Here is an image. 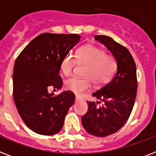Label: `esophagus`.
I'll use <instances>...</instances> for the list:
<instances>
[{
    "mask_svg": "<svg viewBox=\"0 0 156 156\" xmlns=\"http://www.w3.org/2000/svg\"><path fill=\"white\" fill-rule=\"evenodd\" d=\"M79 100H82V99H81L79 96H78V95H76V96H75V101H79Z\"/></svg>",
    "mask_w": 156,
    "mask_h": 156,
    "instance_id": "1",
    "label": "esophagus"
}]
</instances>
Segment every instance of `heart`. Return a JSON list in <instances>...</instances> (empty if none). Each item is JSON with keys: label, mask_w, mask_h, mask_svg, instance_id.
I'll return each instance as SVG.
<instances>
[{"label": "heart", "mask_w": 156, "mask_h": 156, "mask_svg": "<svg viewBox=\"0 0 156 156\" xmlns=\"http://www.w3.org/2000/svg\"><path fill=\"white\" fill-rule=\"evenodd\" d=\"M71 54L64 56L60 64L61 71L64 75L69 76L73 73L76 63L84 65L83 76L80 78L73 77L65 82V87L77 95H81L91 88V81L95 86H101L107 83L113 75L117 67L116 59L106 55L104 50L94 45H84L78 48L75 56Z\"/></svg>", "instance_id": "heart-1"}]
</instances>
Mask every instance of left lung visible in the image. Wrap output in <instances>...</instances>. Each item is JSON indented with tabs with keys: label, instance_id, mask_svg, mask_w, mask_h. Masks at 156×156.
Wrapping results in <instances>:
<instances>
[{
	"label": "left lung",
	"instance_id": "left-lung-1",
	"mask_svg": "<svg viewBox=\"0 0 156 156\" xmlns=\"http://www.w3.org/2000/svg\"><path fill=\"white\" fill-rule=\"evenodd\" d=\"M95 39L113 55L117 71L109 83L92 93L99 101H88V111L82 117V124L91 135L106 137L118 131L130 116L138 88L136 65L129 51L112 38L95 35Z\"/></svg>",
	"mask_w": 156,
	"mask_h": 156
}]
</instances>
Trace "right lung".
I'll list each match as a JSON object with an SVG mask.
<instances>
[{"label": "right lung", "instance_id": "add662e5", "mask_svg": "<svg viewBox=\"0 0 156 156\" xmlns=\"http://www.w3.org/2000/svg\"><path fill=\"white\" fill-rule=\"evenodd\" d=\"M80 38L77 34L43 33L31 40L16 59L13 100L26 126L35 133L42 135L58 133L74 103L75 95L69 90L55 95L48 90L61 88V61Z\"/></svg>", "mask_w": 156, "mask_h": 156}]
</instances>
